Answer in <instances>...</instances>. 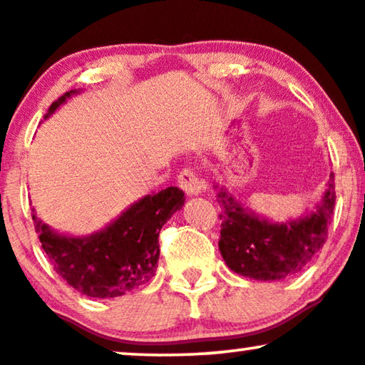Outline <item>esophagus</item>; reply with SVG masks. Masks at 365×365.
<instances>
[{
	"mask_svg": "<svg viewBox=\"0 0 365 365\" xmlns=\"http://www.w3.org/2000/svg\"><path fill=\"white\" fill-rule=\"evenodd\" d=\"M178 182H179V186L186 191V195H190V196H200L201 192L205 191V182L201 181L195 170H191V169L181 170V174H179V178H178Z\"/></svg>",
	"mask_w": 365,
	"mask_h": 365,
	"instance_id": "esophagus-1",
	"label": "esophagus"
}]
</instances>
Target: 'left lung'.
I'll return each mask as SVG.
<instances>
[{"label":"left lung","instance_id":"8db88e82","mask_svg":"<svg viewBox=\"0 0 365 365\" xmlns=\"http://www.w3.org/2000/svg\"><path fill=\"white\" fill-rule=\"evenodd\" d=\"M213 187L222 206L218 247L233 272L257 281L291 277L303 271L325 244L336 197L334 173L314 210L287 222L259 217L225 186Z\"/></svg>","mask_w":365,"mask_h":365}]
</instances>
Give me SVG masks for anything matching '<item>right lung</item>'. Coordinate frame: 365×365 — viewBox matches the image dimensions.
<instances>
[{
    "label": "right lung",
    "mask_w": 365,
    "mask_h": 365,
    "mask_svg": "<svg viewBox=\"0 0 365 365\" xmlns=\"http://www.w3.org/2000/svg\"><path fill=\"white\" fill-rule=\"evenodd\" d=\"M78 89L62 94L48 108L47 120ZM184 192L170 186L130 205L118 218L91 235L58 233L31 215L42 249L53 271L69 286L89 298H118L137 289L155 274L159 262V232L184 206Z\"/></svg>",
    "instance_id": "obj_1"
}]
</instances>
